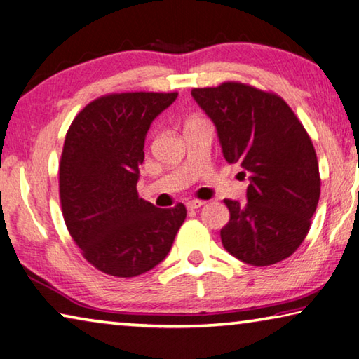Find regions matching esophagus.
<instances>
[{"instance_id": "34e87169", "label": "esophagus", "mask_w": 359, "mask_h": 359, "mask_svg": "<svg viewBox=\"0 0 359 359\" xmlns=\"http://www.w3.org/2000/svg\"><path fill=\"white\" fill-rule=\"evenodd\" d=\"M203 204H204V203H203V201H198V199H190V201H187V209H188V210L199 209Z\"/></svg>"}]
</instances>
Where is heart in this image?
Here are the masks:
<instances>
[{
	"label": "heart",
	"instance_id": "1",
	"mask_svg": "<svg viewBox=\"0 0 359 359\" xmlns=\"http://www.w3.org/2000/svg\"><path fill=\"white\" fill-rule=\"evenodd\" d=\"M191 121H193V120H191Z\"/></svg>",
	"mask_w": 359,
	"mask_h": 359
}]
</instances>
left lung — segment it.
I'll return each mask as SVG.
<instances>
[{
    "label": "left lung",
    "instance_id": "8db88e82",
    "mask_svg": "<svg viewBox=\"0 0 359 359\" xmlns=\"http://www.w3.org/2000/svg\"><path fill=\"white\" fill-rule=\"evenodd\" d=\"M191 96L217 128L224 160L250 174L247 203L224 199L229 222L220 231L233 257L252 266L288 258L302 244L320 199L317 154L280 96L224 82Z\"/></svg>",
    "mask_w": 359,
    "mask_h": 359
}]
</instances>
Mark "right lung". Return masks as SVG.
Returning a JSON list of instances; mask_svg holds the SVG:
<instances>
[{
	"label": "right lung",
	"instance_id": "right-lung-1",
	"mask_svg": "<svg viewBox=\"0 0 359 359\" xmlns=\"http://www.w3.org/2000/svg\"><path fill=\"white\" fill-rule=\"evenodd\" d=\"M177 93L107 95L72 121L60 163L66 226L96 269L136 277L168 257L187 217L184 204L160 209L139 198L136 185L151 121Z\"/></svg>",
	"mask_w": 359,
	"mask_h": 359
}]
</instances>
